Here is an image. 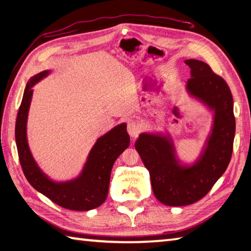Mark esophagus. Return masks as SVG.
Here are the masks:
<instances>
[{"instance_id":"1","label":"esophagus","mask_w":251,"mask_h":251,"mask_svg":"<svg viewBox=\"0 0 251 251\" xmlns=\"http://www.w3.org/2000/svg\"><path fill=\"white\" fill-rule=\"evenodd\" d=\"M127 130H128L129 136L132 138H136L138 134H139V127H138L136 124H132V123H130V124H128V126H127Z\"/></svg>"}]
</instances>
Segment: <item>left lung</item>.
<instances>
[{"instance_id": "obj_1", "label": "left lung", "mask_w": 251, "mask_h": 251, "mask_svg": "<svg viewBox=\"0 0 251 251\" xmlns=\"http://www.w3.org/2000/svg\"><path fill=\"white\" fill-rule=\"evenodd\" d=\"M189 92L215 110L211 135L201 159L183 168L177 164L173 145L166 137L142 134L136 150L150 173L153 193L167 206H186L201 200L226 172L231 161L235 117L230 87L207 63L189 59Z\"/></svg>"}]
</instances>
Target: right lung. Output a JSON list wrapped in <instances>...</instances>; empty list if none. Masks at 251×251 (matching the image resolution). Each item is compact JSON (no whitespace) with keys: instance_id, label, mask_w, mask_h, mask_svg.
I'll use <instances>...</instances> for the list:
<instances>
[{"instance_id":"1","label":"right lung","mask_w":251,"mask_h":251,"mask_svg":"<svg viewBox=\"0 0 251 251\" xmlns=\"http://www.w3.org/2000/svg\"><path fill=\"white\" fill-rule=\"evenodd\" d=\"M43 71L26 84L23 100L16 119L15 137L19 162L26 180L33 188L66 209L86 211L103 204L108 196L110 176L113 164L123 151L129 146V135L126 124L114 127L97 140L90 151L82 175L70 182L57 183L50 180L37 167L26 142V116L32 97V86L47 75Z\"/></svg>"}]
</instances>
